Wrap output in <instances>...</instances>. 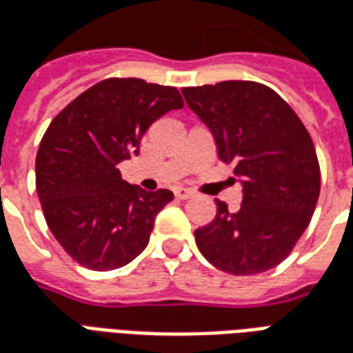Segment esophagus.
<instances>
[{
    "label": "esophagus",
    "mask_w": 353,
    "mask_h": 353,
    "mask_svg": "<svg viewBox=\"0 0 353 353\" xmlns=\"http://www.w3.org/2000/svg\"><path fill=\"white\" fill-rule=\"evenodd\" d=\"M176 196H177V199H181V200H187V199H191V196H194V192H192L191 189L179 187V189H176Z\"/></svg>",
    "instance_id": "obj_1"
}]
</instances>
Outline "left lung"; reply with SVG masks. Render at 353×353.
I'll return each mask as SVG.
<instances>
[{"mask_svg":"<svg viewBox=\"0 0 353 353\" xmlns=\"http://www.w3.org/2000/svg\"><path fill=\"white\" fill-rule=\"evenodd\" d=\"M214 134L217 154L234 166L242 206L217 200L212 223L194 230L200 253L219 270L252 276L288 257L319 196V164L308 130L272 88L223 81L181 90Z\"/></svg>","mask_w":353,"mask_h":353,"instance_id":"left-lung-1","label":"left lung"}]
</instances>
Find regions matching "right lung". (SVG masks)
<instances>
[{"mask_svg": "<svg viewBox=\"0 0 353 353\" xmlns=\"http://www.w3.org/2000/svg\"><path fill=\"white\" fill-rule=\"evenodd\" d=\"M181 108L174 87L105 79L49 124L35 157L37 196L50 232L79 265L115 270L147 248L154 217L174 192L126 183L119 164L138 154L157 119Z\"/></svg>", "mask_w": 353, "mask_h": 353, "instance_id": "right-lung-1", "label": "right lung"}]
</instances>
